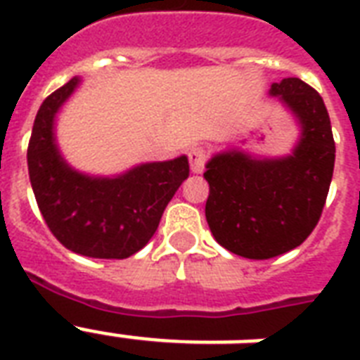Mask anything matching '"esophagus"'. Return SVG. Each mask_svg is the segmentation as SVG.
<instances>
[{
  "label": "esophagus",
  "instance_id": "34e87169",
  "mask_svg": "<svg viewBox=\"0 0 360 360\" xmlns=\"http://www.w3.org/2000/svg\"><path fill=\"white\" fill-rule=\"evenodd\" d=\"M188 160H191V169L194 174H202L207 162V151L202 146H194L188 149Z\"/></svg>",
  "mask_w": 360,
  "mask_h": 360
}]
</instances>
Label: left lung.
<instances>
[{"instance_id":"1","label":"left lung","mask_w":360,"mask_h":360,"mask_svg":"<svg viewBox=\"0 0 360 360\" xmlns=\"http://www.w3.org/2000/svg\"><path fill=\"white\" fill-rule=\"evenodd\" d=\"M271 95L301 124L291 155L256 158L239 151L214 155L205 219L217 243L248 259L293 250L318 224L335 169V140L325 103L299 78L271 86Z\"/></svg>"}]
</instances>
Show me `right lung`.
Masks as SVG:
<instances>
[{
    "label": "right lung",
    "mask_w": 360,
    "mask_h": 360,
    "mask_svg": "<svg viewBox=\"0 0 360 360\" xmlns=\"http://www.w3.org/2000/svg\"><path fill=\"white\" fill-rule=\"evenodd\" d=\"M72 78L37 112L27 168L37 205L53 237L87 257L124 259L149 243L160 217L188 177V158L140 164L117 177H89L65 162L53 136L58 110L75 93Z\"/></svg>",
    "instance_id": "add662e5"
}]
</instances>
